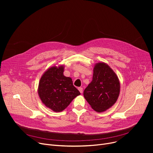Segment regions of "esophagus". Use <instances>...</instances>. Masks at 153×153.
Returning a JSON list of instances; mask_svg holds the SVG:
<instances>
[{"instance_id": "34e87169", "label": "esophagus", "mask_w": 153, "mask_h": 153, "mask_svg": "<svg viewBox=\"0 0 153 153\" xmlns=\"http://www.w3.org/2000/svg\"><path fill=\"white\" fill-rule=\"evenodd\" d=\"M78 90L79 91V92H81V94L83 92V88L82 87H79L78 88Z\"/></svg>"}]
</instances>
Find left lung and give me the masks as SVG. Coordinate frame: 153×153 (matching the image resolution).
<instances>
[{"label": "left lung", "mask_w": 153, "mask_h": 153, "mask_svg": "<svg viewBox=\"0 0 153 153\" xmlns=\"http://www.w3.org/2000/svg\"><path fill=\"white\" fill-rule=\"evenodd\" d=\"M92 81L84 91V96L97 112H103L113 106L120 92L117 75L105 62H97L93 70Z\"/></svg>", "instance_id": "left-lung-1"}]
</instances>
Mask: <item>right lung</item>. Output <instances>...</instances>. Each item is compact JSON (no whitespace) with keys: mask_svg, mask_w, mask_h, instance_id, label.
<instances>
[{"mask_svg":"<svg viewBox=\"0 0 153 153\" xmlns=\"http://www.w3.org/2000/svg\"><path fill=\"white\" fill-rule=\"evenodd\" d=\"M64 66L48 69L40 78L38 94L42 103L55 112L64 110L81 94L73 85L71 77L64 76Z\"/></svg>","mask_w":153,"mask_h":153,"instance_id":"obj_1","label":"right lung"}]
</instances>
